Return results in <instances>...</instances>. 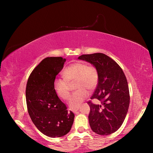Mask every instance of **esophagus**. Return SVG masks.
Instances as JSON below:
<instances>
[{
	"instance_id": "esophagus-1",
	"label": "esophagus",
	"mask_w": 153,
	"mask_h": 153,
	"mask_svg": "<svg viewBox=\"0 0 153 153\" xmlns=\"http://www.w3.org/2000/svg\"><path fill=\"white\" fill-rule=\"evenodd\" d=\"M79 109V107H75V108H70V109H69L70 111H71V112H76L77 110H78Z\"/></svg>"
}]
</instances>
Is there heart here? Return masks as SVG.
I'll use <instances>...</instances> for the list:
<instances>
[{"label":"heart","mask_w":153,"mask_h":153,"mask_svg":"<svg viewBox=\"0 0 153 153\" xmlns=\"http://www.w3.org/2000/svg\"><path fill=\"white\" fill-rule=\"evenodd\" d=\"M64 78H56L53 87L58 98L66 100L70 95V83L75 82L77 89L70 97L68 105L71 108L79 106L89 95L87 89H93L98 83V72L95 67L83 62H76L68 66L62 72Z\"/></svg>","instance_id":"1"}]
</instances>
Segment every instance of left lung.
I'll list each match as a JSON object with an SVG mask.
<instances>
[{
	"instance_id": "8db88e82",
	"label": "left lung",
	"mask_w": 153,
	"mask_h": 153,
	"mask_svg": "<svg viewBox=\"0 0 153 153\" xmlns=\"http://www.w3.org/2000/svg\"><path fill=\"white\" fill-rule=\"evenodd\" d=\"M78 59L93 65L98 72L97 88L89 101V122L96 134L107 135L116 131L124 121L129 105L128 82L122 68L111 58L103 53L83 54Z\"/></svg>"
}]
</instances>
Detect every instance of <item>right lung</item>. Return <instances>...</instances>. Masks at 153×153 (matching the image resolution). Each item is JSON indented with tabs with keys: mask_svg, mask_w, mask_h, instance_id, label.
I'll return each instance as SVG.
<instances>
[{
	"mask_svg": "<svg viewBox=\"0 0 153 153\" xmlns=\"http://www.w3.org/2000/svg\"><path fill=\"white\" fill-rule=\"evenodd\" d=\"M62 57H47L42 60L29 77L25 97L28 113L34 125L49 137H60L70 131L74 114L54 91V81L66 62Z\"/></svg>",
	"mask_w": 153,
	"mask_h": 153,
	"instance_id": "1",
	"label": "right lung"
}]
</instances>
